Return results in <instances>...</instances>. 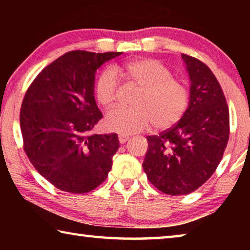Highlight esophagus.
Wrapping results in <instances>:
<instances>
[{"instance_id": "34e87169", "label": "esophagus", "mask_w": 250, "mask_h": 250, "mask_svg": "<svg viewBox=\"0 0 250 250\" xmlns=\"http://www.w3.org/2000/svg\"><path fill=\"white\" fill-rule=\"evenodd\" d=\"M130 139V137H128V135H125V134H120L119 135V142L121 143V145H124V143H125L126 141H128Z\"/></svg>"}]
</instances>
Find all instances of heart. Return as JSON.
Returning <instances> with one entry per match:
<instances>
[{"mask_svg": "<svg viewBox=\"0 0 250 250\" xmlns=\"http://www.w3.org/2000/svg\"><path fill=\"white\" fill-rule=\"evenodd\" d=\"M113 70L126 83L137 87L132 109H116L105 117V128L120 134H133L149 129H167L174 125L188 108L189 90L180 79L171 77L167 67L149 58L133 59ZM95 98L101 107H115L118 82L115 73L105 69L97 78Z\"/></svg>", "mask_w": 250, "mask_h": 250, "instance_id": "heart-1", "label": "heart"}]
</instances>
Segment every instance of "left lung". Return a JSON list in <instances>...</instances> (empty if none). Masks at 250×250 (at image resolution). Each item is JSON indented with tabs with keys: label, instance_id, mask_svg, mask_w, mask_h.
<instances>
[{
	"label": "left lung",
	"instance_id": "obj_1",
	"mask_svg": "<svg viewBox=\"0 0 250 250\" xmlns=\"http://www.w3.org/2000/svg\"><path fill=\"white\" fill-rule=\"evenodd\" d=\"M191 89L184 116L172 128L146 138L142 167L147 179L168 195H186L209 179L229 138V112L222 87L204 62L182 55Z\"/></svg>",
	"mask_w": 250,
	"mask_h": 250
}]
</instances>
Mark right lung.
Segmentation results:
<instances>
[{
    "label": "right lung",
    "instance_id": "right-lung-1",
    "mask_svg": "<svg viewBox=\"0 0 250 250\" xmlns=\"http://www.w3.org/2000/svg\"><path fill=\"white\" fill-rule=\"evenodd\" d=\"M121 54L66 53L46 66L25 94L20 112L24 151L58 189L90 192L111 170L118 134L89 132L103 118L94 97L96 71Z\"/></svg>",
    "mask_w": 250,
    "mask_h": 250
}]
</instances>
